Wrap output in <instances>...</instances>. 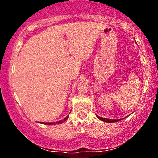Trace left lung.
<instances>
[{
  "label": "left lung",
  "mask_w": 158,
  "mask_h": 158,
  "mask_svg": "<svg viewBox=\"0 0 158 158\" xmlns=\"http://www.w3.org/2000/svg\"><path fill=\"white\" fill-rule=\"evenodd\" d=\"M97 118L100 119V120L104 121V122H106V123H115V122H118V121L120 120V119H109L103 118V117H99V116H97Z\"/></svg>",
  "instance_id": "8db88e82"
}]
</instances>
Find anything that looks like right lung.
<instances>
[{"instance_id": "obj_1", "label": "right lung", "mask_w": 158, "mask_h": 158, "mask_svg": "<svg viewBox=\"0 0 158 158\" xmlns=\"http://www.w3.org/2000/svg\"><path fill=\"white\" fill-rule=\"evenodd\" d=\"M68 117L69 116H67L64 119H62V120H60V121H57V122H54V123H43V122H40V123H41V124H45V125H56V124H61V123H62L63 122H64V121H66L67 119H68Z\"/></svg>"}]
</instances>
